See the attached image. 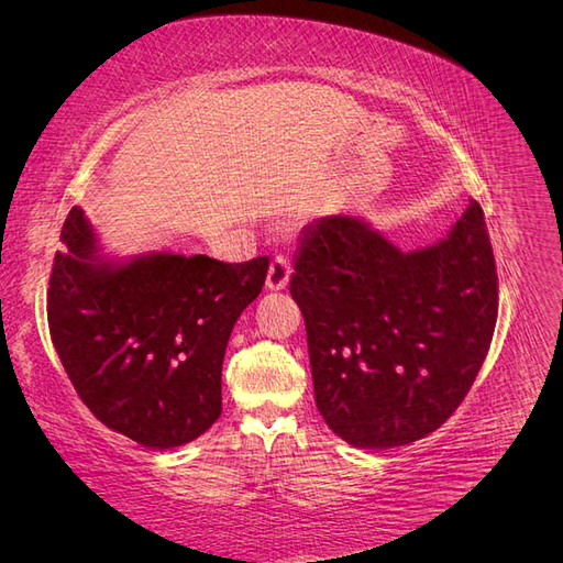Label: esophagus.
<instances>
[{
  "mask_svg": "<svg viewBox=\"0 0 563 563\" xmlns=\"http://www.w3.org/2000/svg\"><path fill=\"white\" fill-rule=\"evenodd\" d=\"M291 261L286 255H277L275 261L269 263L267 272V288L269 291H282V288L288 286V279H291Z\"/></svg>",
  "mask_w": 563,
  "mask_h": 563,
  "instance_id": "34e87169",
  "label": "esophagus"
}]
</instances>
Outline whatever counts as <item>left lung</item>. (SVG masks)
<instances>
[{
	"label": "left lung",
	"instance_id": "8db88e82",
	"mask_svg": "<svg viewBox=\"0 0 563 563\" xmlns=\"http://www.w3.org/2000/svg\"><path fill=\"white\" fill-rule=\"evenodd\" d=\"M294 269L317 408L340 439L404 446L455 413L498 319L479 201L470 199L449 240L413 253L356 218H319L302 230Z\"/></svg>",
	"mask_w": 563,
	"mask_h": 563
}]
</instances>
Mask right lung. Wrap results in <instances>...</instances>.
Returning a JSON list of instances; mask_svg holds the SVG:
<instances>
[{"instance_id": "right-lung-1", "label": "right lung", "mask_w": 563, "mask_h": 563, "mask_svg": "<svg viewBox=\"0 0 563 563\" xmlns=\"http://www.w3.org/2000/svg\"><path fill=\"white\" fill-rule=\"evenodd\" d=\"M46 314L60 364L106 428L174 449L223 411L220 371L234 321L265 286L269 258L223 263L155 253L129 265L96 255L79 207L67 213Z\"/></svg>"}]
</instances>
